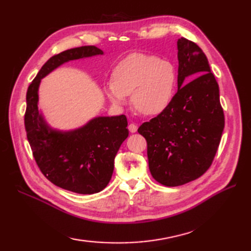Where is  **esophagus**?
I'll return each instance as SVG.
<instances>
[{"mask_svg":"<svg viewBox=\"0 0 251 251\" xmlns=\"http://www.w3.org/2000/svg\"><path fill=\"white\" fill-rule=\"evenodd\" d=\"M128 129H129L130 132H132V134H134V132L137 131L138 126L136 124H134V123H130V124L128 125Z\"/></svg>","mask_w":251,"mask_h":251,"instance_id":"34e87169","label":"esophagus"}]
</instances>
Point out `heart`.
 Segmentation results:
<instances>
[{
	"label": "heart",
	"mask_w": 251,
	"mask_h": 251,
	"mask_svg": "<svg viewBox=\"0 0 251 251\" xmlns=\"http://www.w3.org/2000/svg\"><path fill=\"white\" fill-rule=\"evenodd\" d=\"M176 70L172 62L155 56L134 52L115 67L105 93L117 108L131 95L135 108L145 115H157L167 108L176 87Z\"/></svg>",
	"instance_id": "heart-1"
}]
</instances>
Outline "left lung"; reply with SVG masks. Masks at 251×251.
I'll list each match as a JSON object with an SVG mask.
<instances>
[{"instance_id":"left-lung-1","label":"left lung","mask_w":251,"mask_h":251,"mask_svg":"<svg viewBox=\"0 0 251 251\" xmlns=\"http://www.w3.org/2000/svg\"><path fill=\"white\" fill-rule=\"evenodd\" d=\"M177 47V94L161 114L138 129L148 143L152 177L166 186L182 185L204 175L225 128L219 85L206 55L184 37Z\"/></svg>"}]
</instances>
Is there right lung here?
<instances>
[{"instance_id":"obj_1","label":"right lung","mask_w":251,"mask_h":251,"mask_svg":"<svg viewBox=\"0 0 251 251\" xmlns=\"http://www.w3.org/2000/svg\"><path fill=\"white\" fill-rule=\"evenodd\" d=\"M101 55L98 47L82 46L52 56L26 92L25 125L37 166L50 182L78 194L98 193L110 182L116 153L129 134L127 119L95 116L77 128H54L39 106V88L42 78L65 63Z\"/></svg>"}]
</instances>
